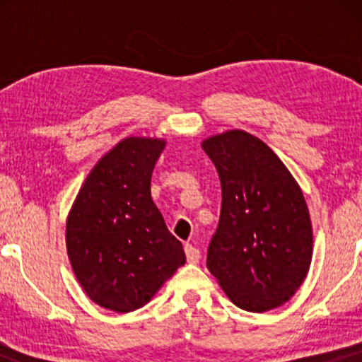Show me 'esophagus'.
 <instances>
[{
    "mask_svg": "<svg viewBox=\"0 0 362 362\" xmlns=\"http://www.w3.org/2000/svg\"><path fill=\"white\" fill-rule=\"evenodd\" d=\"M185 252H186L187 262H189V264H197V262H199V259H201V252H199V249H196L194 245L186 244V245H185Z\"/></svg>",
    "mask_w": 362,
    "mask_h": 362,
    "instance_id": "1",
    "label": "esophagus"
}]
</instances>
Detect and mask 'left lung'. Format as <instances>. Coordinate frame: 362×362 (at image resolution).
<instances>
[{
  "mask_svg": "<svg viewBox=\"0 0 362 362\" xmlns=\"http://www.w3.org/2000/svg\"><path fill=\"white\" fill-rule=\"evenodd\" d=\"M219 173L222 204L207 269L232 303L264 313L303 284L313 230L303 192L259 138L230 130L202 141Z\"/></svg>",
  "mask_w": 362,
  "mask_h": 362,
  "instance_id": "1",
  "label": "left lung"
}]
</instances>
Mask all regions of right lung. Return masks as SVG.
Segmentation results:
<instances>
[{
	"label": "right lung",
	"instance_id": "1",
	"mask_svg": "<svg viewBox=\"0 0 362 362\" xmlns=\"http://www.w3.org/2000/svg\"><path fill=\"white\" fill-rule=\"evenodd\" d=\"M166 141L130 136L93 166L69 212L67 254L78 284L103 308L128 313L185 265L182 244L151 199Z\"/></svg>",
	"mask_w": 362,
	"mask_h": 362
}]
</instances>
